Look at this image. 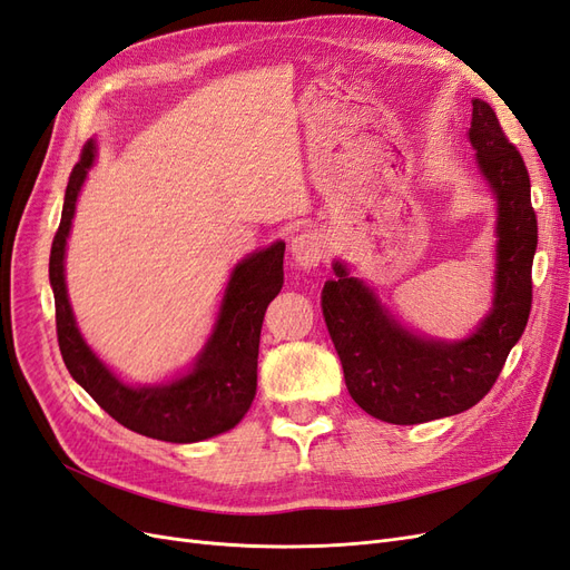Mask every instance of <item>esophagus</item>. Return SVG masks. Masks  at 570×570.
<instances>
[{"instance_id": "1", "label": "esophagus", "mask_w": 570, "mask_h": 570, "mask_svg": "<svg viewBox=\"0 0 570 570\" xmlns=\"http://www.w3.org/2000/svg\"><path fill=\"white\" fill-rule=\"evenodd\" d=\"M325 237L316 230H306L292 239V256L302 268H316L321 264V258L325 256Z\"/></svg>"}]
</instances>
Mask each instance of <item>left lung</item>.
I'll return each instance as SVG.
<instances>
[{"label": "left lung", "instance_id": "8db88e82", "mask_svg": "<svg viewBox=\"0 0 570 570\" xmlns=\"http://www.w3.org/2000/svg\"><path fill=\"white\" fill-rule=\"evenodd\" d=\"M469 142L497 202L494 295L471 335L442 340L416 333L340 258L333 262L335 278L323 285L321 306L344 383L361 409L385 423H425L475 406L502 373L530 316L538 218L528 168L482 99H473Z\"/></svg>", "mask_w": 570, "mask_h": 570}]
</instances>
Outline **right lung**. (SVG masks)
<instances>
[{
    "instance_id": "right-lung-1",
    "label": "right lung",
    "mask_w": 570,
    "mask_h": 570,
    "mask_svg": "<svg viewBox=\"0 0 570 570\" xmlns=\"http://www.w3.org/2000/svg\"><path fill=\"white\" fill-rule=\"evenodd\" d=\"M97 142L88 140L68 178L61 223L49 254V285L57 306V337L73 381L132 433L164 442H202L228 433L249 411L256 394L258 337L268 304L283 287L285 243L268 245L239 258L218 306L204 347L189 368L170 381L130 385L118 377L85 342L66 287V243Z\"/></svg>"
}]
</instances>
